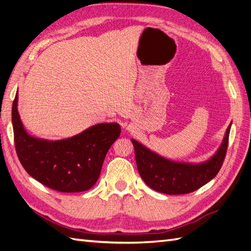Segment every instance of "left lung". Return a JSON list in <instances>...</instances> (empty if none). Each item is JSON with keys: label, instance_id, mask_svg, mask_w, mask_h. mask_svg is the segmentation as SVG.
Segmentation results:
<instances>
[{"label": "left lung", "instance_id": "1", "mask_svg": "<svg viewBox=\"0 0 251 251\" xmlns=\"http://www.w3.org/2000/svg\"><path fill=\"white\" fill-rule=\"evenodd\" d=\"M231 124L216 152L201 163L173 161L131 139L141 178L152 190L170 195L187 194L201 188L212 180L222 168L228 147Z\"/></svg>", "mask_w": 251, "mask_h": 251}]
</instances>
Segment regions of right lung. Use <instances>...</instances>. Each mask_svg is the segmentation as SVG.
Listing matches in <instances>:
<instances>
[{"label": "right lung", "instance_id": "1", "mask_svg": "<svg viewBox=\"0 0 251 251\" xmlns=\"http://www.w3.org/2000/svg\"><path fill=\"white\" fill-rule=\"evenodd\" d=\"M11 121L17 155L25 171L46 187L63 193L93 187L108 150L121 133L118 123H101L63 140L31 137L18 112V92L12 102Z\"/></svg>", "mask_w": 251, "mask_h": 251}]
</instances>
